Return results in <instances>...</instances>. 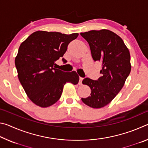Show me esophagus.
Wrapping results in <instances>:
<instances>
[{"mask_svg":"<svg viewBox=\"0 0 148 148\" xmlns=\"http://www.w3.org/2000/svg\"><path fill=\"white\" fill-rule=\"evenodd\" d=\"M84 78L82 77H79V85H82V81H83Z\"/></svg>","mask_w":148,"mask_h":148,"instance_id":"obj_1","label":"esophagus"}]
</instances>
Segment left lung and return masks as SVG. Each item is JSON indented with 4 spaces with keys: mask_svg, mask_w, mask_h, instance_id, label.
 I'll return each instance as SVG.
<instances>
[{
    "mask_svg": "<svg viewBox=\"0 0 148 148\" xmlns=\"http://www.w3.org/2000/svg\"><path fill=\"white\" fill-rule=\"evenodd\" d=\"M88 42L94 61L102 62V76L97 80L86 77L82 83L91 88V95L82 101L93 108L109 104L123 88L131 72V56L120 37L109 30L81 32Z\"/></svg>",
    "mask_w": 148,
    "mask_h": 148,
    "instance_id": "8db88e82",
    "label": "left lung"
}]
</instances>
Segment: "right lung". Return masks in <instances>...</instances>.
I'll return each mask as SVG.
<instances>
[{"mask_svg":"<svg viewBox=\"0 0 148 148\" xmlns=\"http://www.w3.org/2000/svg\"><path fill=\"white\" fill-rule=\"evenodd\" d=\"M77 36L78 33L39 31L20 45L15 59L17 76L27 96L37 106H51L60 99L65 84L78 83L76 72H63L55 66ZM62 61L66 62L64 58Z\"/></svg>","mask_w":148,"mask_h":148,"instance_id":"add662e5","label":"right lung"}]
</instances>
